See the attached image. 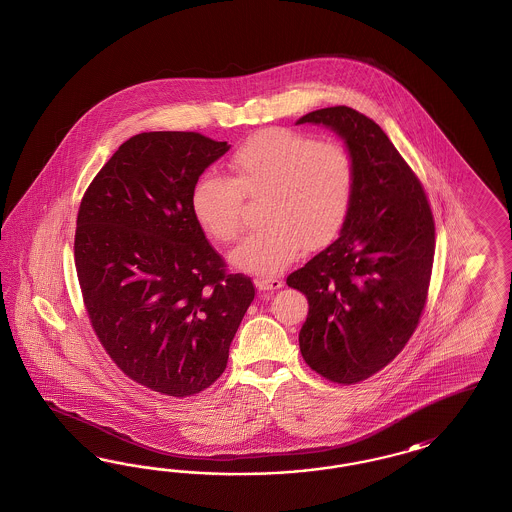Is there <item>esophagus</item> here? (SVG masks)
<instances>
[{"mask_svg": "<svg viewBox=\"0 0 512 512\" xmlns=\"http://www.w3.org/2000/svg\"><path fill=\"white\" fill-rule=\"evenodd\" d=\"M255 285L259 291H276L279 287H283V281L278 278H257Z\"/></svg>", "mask_w": 512, "mask_h": 512, "instance_id": "obj_1", "label": "esophagus"}]
</instances>
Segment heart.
<instances>
[{"label": "heart", "mask_w": 512, "mask_h": 512, "mask_svg": "<svg viewBox=\"0 0 512 512\" xmlns=\"http://www.w3.org/2000/svg\"><path fill=\"white\" fill-rule=\"evenodd\" d=\"M233 176L202 174L191 210L219 244L242 233L248 201L261 202L263 229L234 249L231 263L257 276H274L302 246L319 248L340 231L355 189V161L334 140H313L289 129L249 137L231 159Z\"/></svg>", "instance_id": "obj_1"}]
</instances>
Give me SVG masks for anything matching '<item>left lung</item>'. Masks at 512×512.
Segmentation results:
<instances>
[{
	"mask_svg": "<svg viewBox=\"0 0 512 512\" xmlns=\"http://www.w3.org/2000/svg\"><path fill=\"white\" fill-rule=\"evenodd\" d=\"M345 140L355 189L340 238L287 276L308 296L298 334L311 370L338 385L381 372L402 353L428 300L435 253L432 208L417 174L387 133L351 107L313 110Z\"/></svg>",
	"mask_w": 512,
	"mask_h": 512,
	"instance_id": "1",
	"label": "left lung"
}]
</instances>
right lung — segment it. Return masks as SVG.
<instances>
[{
    "label": "right lung",
    "instance_id": "right-lung-1",
    "mask_svg": "<svg viewBox=\"0 0 512 512\" xmlns=\"http://www.w3.org/2000/svg\"><path fill=\"white\" fill-rule=\"evenodd\" d=\"M229 148L195 131L140 133L78 208L75 266L93 332L129 379L165 396L217 381L255 298L191 210L195 182Z\"/></svg>",
    "mask_w": 512,
    "mask_h": 512
}]
</instances>
